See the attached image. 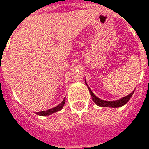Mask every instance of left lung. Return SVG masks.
I'll return each instance as SVG.
<instances>
[{
	"label": "left lung",
	"instance_id": "8db88e82",
	"mask_svg": "<svg viewBox=\"0 0 149 149\" xmlns=\"http://www.w3.org/2000/svg\"><path fill=\"white\" fill-rule=\"evenodd\" d=\"M88 88H89V87H88ZM89 91H90L91 96L92 100L94 101V102H95L97 105L101 106V107H111V108H118V107H121V106H123V105H125L127 102L130 100V98L132 97V96L133 93H134V91H133L131 94H129L128 96H126V97H123V98L120 99V100L109 102V101H103V100L99 99L98 97H97L93 94V92L91 91V90L90 88H89Z\"/></svg>",
	"mask_w": 149,
	"mask_h": 149
}]
</instances>
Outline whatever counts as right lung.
I'll list each match as a JSON object with an SVG mask.
<instances>
[{
    "instance_id": "obj_1",
    "label": "right lung",
    "mask_w": 149,
    "mask_h": 149,
    "mask_svg": "<svg viewBox=\"0 0 149 149\" xmlns=\"http://www.w3.org/2000/svg\"><path fill=\"white\" fill-rule=\"evenodd\" d=\"M64 103H65V98H64V99L62 101V102H61L59 105H58L57 107H55V108H53V109H48L47 111L38 112L37 114H39V115H42V116H46V115L52 114V113H55V112H58L59 111V110H61V109H63Z\"/></svg>"
}]
</instances>
